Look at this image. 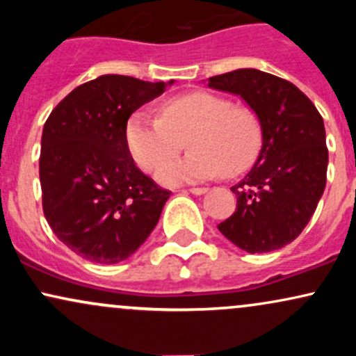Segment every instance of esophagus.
Instances as JSON below:
<instances>
[{
    "label": "esophagus",
    "mask_w": 356,
    "mask_h": 356,
    "mask_svg": "<svg viewBox=\"0 0 356 356\" xmlns=\"http://www.w3.org/2000/svg\"><path fill=\"white\" fill-rule=\"evenodd\" d=\"M206 191H207L206 187H191V189H189L191 194H194V195H201V194H204V192H206Z\"/></svg>",
    "instance_id": "obj_1"
}]
</instances>
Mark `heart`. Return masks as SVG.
Masks as SVG:
<instances>
[{
	"mask_svg": "<svg viewBox=\"0 0 356 356\" xmlns=\"http://www.w3.org/2000/svg\"><path fill=\"white\" fill-rule=\"evenodd\" d=\"M186 140L191 152L162 165L161 182L174 186L244 172L257 159L263 130L251 108L207 92L170 99L161 107V118L136 113L125 129L127 149L147 172L175 157Z\"/></svg>",
	"mask_w": 356,
	"mask_h": 356,
	"instance_id": "b5f03b06",
	"label": "heart"
}]
</instances>
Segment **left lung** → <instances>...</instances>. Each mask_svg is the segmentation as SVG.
Wrapping results in <instances>:
<instances>
[{
    "label": "left lung",
    "instance_id": "8db88e82",
    "mask_svg": "<svg viewBox=\"0 0 356 356\" xmlns=\"http://www.w3.org/2000/svg\"><path fill=\"white\" fill-rule=\"evenodd\" d=\"M207 85L239 95L263 130L256 164L231 187L238 197L234 214L218 229L251 254L276 251L301 234L325 191L328 149L323 118L291 81L254 68L211 76Z\"/></svg>",
    "mask_w": 356,
    "mask_h": 356
}]
</instances>
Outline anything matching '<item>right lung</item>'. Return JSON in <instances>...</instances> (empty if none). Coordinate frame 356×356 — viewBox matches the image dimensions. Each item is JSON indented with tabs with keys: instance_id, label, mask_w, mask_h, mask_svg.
<instances>
[{
	"instance_id": "obj_1",
	"label": "right lung",
	"mask_w": 356,
	"mask_h": 356,
	"mask_svg": "<svg viewBox=\"0 0 356 356\" xmlns=\"http://www.w3.org/2000/svg\"><path fill=\"white\" fill-rule=\"evenodd\" d=\"M165 87L164 81L102 75L72 90L44 122V218L56 238L83 259L120 263L159 222L170 191L136 165L125 129L129 117Z\"/></svg>"
}]
</instances>
